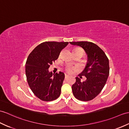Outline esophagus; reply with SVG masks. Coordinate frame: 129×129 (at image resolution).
Segmentation results:
<instances>
[{"label": "esophagus", "mask_w": 129, "mask_h": 129, "mask_svg": "<svg viewBox=\"0 0 129 129\" xmlns=\"http://www.w3.org/2000/svg\"><path fill=\"white\" fill-rule=\"evenodd\" d=\"M69 76L68 75H67V74H65V79L68 78V77Z\"/></svg>", "instance_id": "esophagus-1"}]
</instances>
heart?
<instances>
[{"mask_svg":"<svg viewBox=\"0 0 129 129\" xmlns=\"http://www.w3.org/2000/svg\"><path fill=\"white\" fill-rule=\"evenodd\" d=\"M67 71L68 72V73H71L72 68L71 67H69H69H68L67 68Z\"/></svg>","mask_w":129,"mask_h":129,"instance_id":"obj_1","label":"heart"}]
</instances>
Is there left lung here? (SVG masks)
I'll return each mask as SVG.
<instances>
[{
  "mask_svg": "<svg viewBox=\"0 0 129 129\" xmlns=\"http://www.w3.org/2000/svg\"><path fill=\"white\" fill-rule=\"evenodd\" d=\"M70 43L82 47L87 55L85 68L80 74L85 76L86 80L81 82L80 78L76 77V82L72 86L73 94L80 101H91L100 93L106 85L109 74V60L103 50L93 43L81 41Z\"/></svg>",
  "mask_w": 129,
  "mask_h": 129,
  "instance_id": "1",
  "label": "left lung"
}]
</instances>
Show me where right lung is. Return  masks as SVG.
Masks as SVG:
<instances>
[{
  "label": "right lung",
  "instance_id": "add662e5",
  "mask_svg": "<svg viewBox=\"0 0 129 129\" xmlns=\"http://www.w3.org/2000/svg\"><path fill=\"white\" fill-rule=\"evenodd\" d=\"M69 42H45L29 54L26 62V75L28 85L36 96L43 101H52L60 95L65 75L53 74L48 69L59 57Z\"/></svg>",
  "mask_w": 129,
  "mask_h": 129
}]
</instances>
